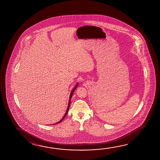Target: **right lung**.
Segmentation results:
<instances>
[{
    "instance_id": "1",
    "label": "right lung",
    "mask_w": 160,
    "mask_h": 160,
    "mask_svg": "<svg viewBox=\"0 0 160 160\" xmlns=\"http://www.w3.org/2000/svg\"><path fill=\"white\" fill-rule=\"evenodd\" d=\"M78 86V84H77L76 85V86L74 87V88H73L72 90V91L71 92V93H70V98H69V100H68V108H67V110H66V112L65 114V115L63 117V118H62L61 119L60 121H59V122H58V123H55V124H58V123H60L62 122V121H63V119L65 118L66 115H67V114H68V109H69V108H70V102H71V97L72 96V94H73V92L75 90V89H76V88Z\"/></svg>"
}]
</instances>
